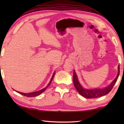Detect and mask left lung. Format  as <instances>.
I'll list each match as a JSON object with an SVG mask.
<instances>
[{"label":"left lung","instance_id":"8db88e82","mask_svg":"<svg viewBox=\"0 0 124 124\" xmlns=\"http://www.w3.org/2000/svg\"><path fill=\"white\" fill-rule=\"evenodd\" d=\"M119 74H120V67L119 65L118 73H117L116 77L109 85L104 88H102V89H100V88L97 89L96 88V89H84L81 86L80 83H79L77 73L75 72V70H74V72H73V83H74V86L78 92L83 97L87 98H98L107 95L112 90L116 82Z\"/></svg>","mask_w":124,"mask_h":124}]
</instances>
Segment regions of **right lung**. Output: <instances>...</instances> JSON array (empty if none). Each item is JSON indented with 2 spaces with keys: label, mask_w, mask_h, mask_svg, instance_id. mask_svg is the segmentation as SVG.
I'll return each mask as SVG.
<instances>
[{
  "label": "right lung",
  "mask_w": 124,
  "mask_h": 124,
  "mask_svg": "<svg viewBox=\"0 0 124 124\" xmlns=\"http://www.w3.org/2000/svg\"><path fill=\"white\" fill-rule=\"evenodd\" d=\"M54 74H55V72L54 73V74H53V75H52V78H51V80H50L49 83L48 84V85L46 86L45 88H44V89H41L40 90H39V91H35V92H30V93H23V92H18V91H16V92H18V93H20V94H21V95H23L24 96H27V97H35V96H38V95H40V94H41L42 92H43L45 90L47 89V87H48V86L50 85V84H51V83L52 82V80H53V78L54 77Z\"/></svg>",
  "instance_id": "obj_1"
}]
</instances>
